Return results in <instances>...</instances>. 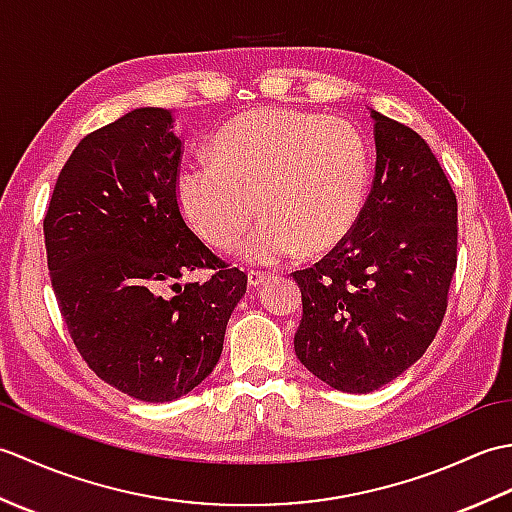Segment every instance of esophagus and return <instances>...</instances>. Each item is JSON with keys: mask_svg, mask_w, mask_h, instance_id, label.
Instances as JSON below:
<instances>
[{"mask_svg": "<svg viewBox=\"0 0 512 512\" xmlns=\"http://www.w3.org/2000/svg\"><path fill=\"white\" fill-rule=\"evenodd\" d=\"M268 279H270L268 273H262V270H250V273H248V286L250 288H262Z\"/></svg>", "mask_w": 512, "mask_h": 512, "instance_id": "obj_1", "label": "esophagus"}]
</instances>
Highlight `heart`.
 <instances>
[{
  "mask_svg": "<svg viewBox=\"0 0 512 512\" xmlns=\"http://www.w3.org/2000/svg\"><path fill=\"white\" fill-rule=\"evenodd\" d=\"M213 165L182 167L178 204L204 242L239 246L253 266H275L306 250L341 244L361 215L369 156L361 134L343 118L257 107L235 116L211 143Z\"/></svg>",
  "mask_w": 512,
  "mask_h": 512,
  "instance_id": "1",
  "label": "heart"
}]
</instances>
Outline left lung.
Wrapping results in <instances>:
<instances>
[{"label":"left lung","instance_id":"1","mask_svg":"<svg viewBox=\"0 0 512 512\" xmlns=\"http://www.w3.org/2000/svg\"><path fill=\"white\" fill-rule=\"evenodd\" d=\"M376 173L343 242L292 279L303 317L301 365L347 394L391 383L427 352L458 264V200L429 145L369 110Z\"/></svg>","mask_w":512,"mask_h":512}]
</instances>
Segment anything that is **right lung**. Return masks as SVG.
<instances>
[{
	"label": "right lung",
	"mask_w": 512,
	"mask_h": 512,
	"mask_svg": "<svg viewBox=\"0 0 512 512\" xmlns=\"http://www.w3.org/2000/svg\"><path fill=\"white\" fill-rule=\"evenodd\" d=\"M180 154L171 112L138 107L76 145L43 220L50 281L76 350L105 383L145 402L187 396L213 372L246 292L242 270L182 220ZM198 267L216 275L182 289L177 279Z\"/></svg>",
	"instance_id": "add662e5"
}]
</instances>
